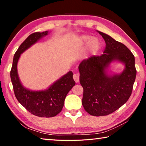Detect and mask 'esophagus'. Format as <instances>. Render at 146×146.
I'll list each match as a JSON object with an SVG mask.
<instances>
[{"instance_id": "1", "label": "esophagus", "mask_w": 146, "mask_h": 146, "mask_svg": "<svg viewBox=\"0 0 146 146\" xmlns=\"http://www.w3.org/2000/svg\"><path fill=\"white\" fill-rule=\"evenodd\" d=\"M73 79L75 81L76 83L79 82V74L78 73H75L73 75Z\"/></svg>"}]
</instances>
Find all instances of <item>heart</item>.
Masks as SVG:
<instances>
[{"instance_id": "b5f03b06", "label": "heart", "mask_w": 146, "mask_h": 146, "mask_svg": "<svg viewBox=\"0 0 146 146\" xmlns=\"http://www.w3.org/2000/svg\"><path fill=\"white\" fill-rule=\"evenodd\" d=\"M81 42L87 44L89 43V50L91 54H95L97 52L100 47L99 41L96 38H90V36H84L81 38Z\"/></svg>"}]
</instances>
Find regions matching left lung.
<instances>
[{
	"label": "left lung",
	"instance_id": "obj_1",
	"mask_svg": "<svg viewBox=\"0 0 146 146\" xmlns=\"http://www.w3.org/2000/svg\"><path fill=\"white\" fill-rule=\"evenodd\" d=\"M98 32L106 42L103 54L85 59L78 66L84 89L82 106L86 112L96 117L110 115L127 102L137 75L131 51L108 35ZM115 60L124 63L125 69L120 74L108 76L106 68Z\"/></svg>",
	"mask_w": 146,
	"mask_h": 146
}]
</instances>
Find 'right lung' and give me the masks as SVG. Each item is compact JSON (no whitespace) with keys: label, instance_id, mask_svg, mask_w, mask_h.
<instances>
[{"label":"right lung","instance_id":"add662e5","mask_svg":"<svg viewBox=\"0 0 146 146\" xmlns=\"http://www.w3.org/2000/svg\"><path fill=\"white\" fill-rule=\"evenodd\" d=\"M48 34V31L31 34L15 53L10 76L17 100L29 113L40 117H53L60 113L64 104L67 94L75 85L72 71L62 76L46 90L31 91L24 88L19 80L17 63L20 56L39 39Z\"/></svg>","mask_w":146,"mask_h":146}]
</instances>
